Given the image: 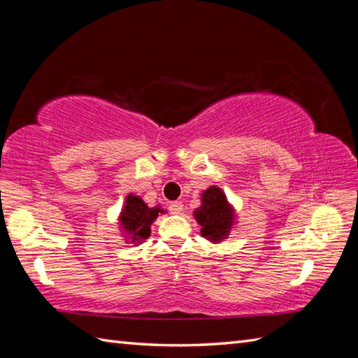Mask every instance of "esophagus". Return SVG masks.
I'll list each match as a JSON object with an SVG mask.
<instances>
[{"label":"esophagus","instance_id":"1","mask_svg":"<svg viewBox=\"0 0 358 358\" xmlns=\"http://www.w3.org/2000/svg\"><path fill=\"white\" fill-rule=\"evenodd\" d=\"M169 210L172 212L173 215H180L181 212H183V203H181V201H172L169 204Z\"/></svg>","mask_w":358,"mask_h":358}]
</instances>
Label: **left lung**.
Masks as SVG:
<instances>
[{"mask_svg": "<svg viewBox=\"0 0 358 358\" xmlns=\"http://www.w3.org/2000/svg\"><path fill=\"white\" fill-rule=\"evenodd\" d=\"M201 206L194 210V217L201 226V235L212 243L229 237L235 224V209L227 201L226 194L218 186H210L201 194Z\"/></svg>", "mask_w": 358, "mask_h": 358, "instance_id": "left-lung-1", "label": "left lung"}]
</instances>
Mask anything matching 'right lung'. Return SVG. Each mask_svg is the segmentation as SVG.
Masks as SVG:
<instances>
[{"label": "right lung", "instance_id": "add662e5", "mask_svg": "<svg viewBox=\"0 0 358 358\" xmlns=\"http://www.w3.org/2000/svg\"><path fill=\"white\" fill-rule=\"evenodd\" d=\"M166 212L159 206L149 208L143 201L141 196L129 194L124 200V206L120 212L118 224L120 229L124 235L126 241L132 245H141V243L149 238L150 235V224L155 222L159 214Z\"/></svg>", "mask_w": 358, "mask_h": 358}]
</instances>
